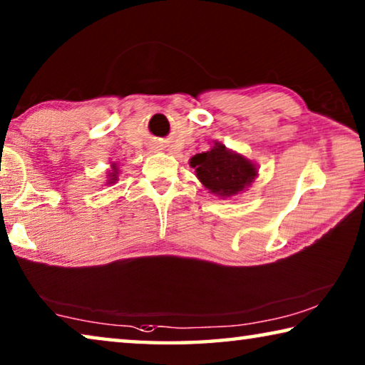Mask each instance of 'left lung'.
<instances>
[{"instance_id": "8db88e82", "label": "left lung", "mask_w": 365, "mask_h": 365, "mask_svg": "<svg viewBox=\"0 0 365 365\" xmlns=\"http://www.w3.org/2000/svg\"><path fill=\"white\" fill-rule=\"evenodd\" d=\"M190 165L207 192L219 198L244 193L258 177L255 162L227 149L219 141L214 143L210 151L195 154Z\"/></svg>"}]
</instances>
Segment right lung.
Returning a JSON list of instances; mask_svg holds the SVG:
<instances>
[{"label":"right lung","mask_w":365,"mask_h":365,"mask_svg":"<svg viewBox=\"0 0 365 365\" xmlns=\"http://www.w3.org/2000/svg\"><path fill=\"white\" fill-rule=\"evenodd\" d=\"M112 169H110L108 172H107V180H106V185H112V183H117V180H118V173H120V169H118V165L115 164V162H112Z\"/></svg>","instance_id":"obj_1"}]
</instances>
